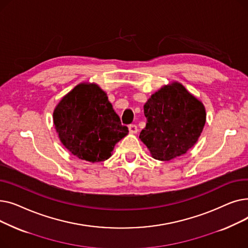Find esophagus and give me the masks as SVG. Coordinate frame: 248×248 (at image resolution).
Returning a JSON list of instances; mask_svg holds the SVG:
<instances>
[{
	"label": "esophagus",
	"mask_w": 248,
	"mask_h": 248,
	"mask_svg": "<svg viewBox=\"0 0 248 248\" xmlns=\"http://www.w3.org/2000/svg\"><path fill=\"white\" fill-rule=\"evenodd\" d=\"M128 131L131 134H137L138 133V126L136 124H129L128 125Z\"/></svg>",
	"instance_id": "obj_1"
}]
</instances>
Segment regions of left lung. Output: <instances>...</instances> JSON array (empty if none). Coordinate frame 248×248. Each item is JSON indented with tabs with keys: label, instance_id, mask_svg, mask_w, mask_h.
Here are the masks:
<instances>
[{
	"label": "left lung",
	"instance_id": "obj_1",
	"mask_svg": "<svg viewBox=\"0 0 248 248\" xmlns=\"http://www.w3.org/2000/svg\"><path fill=\"white\" fill-rule=\"evenodd\" d=\"M146 127L140 134L152 157L170 161L198 140L206 122L203 103L179 82L163 86L144 106Z\"/></svg>",
	"mask_w": 248,
	"mask_h": 248
}]
</instances>
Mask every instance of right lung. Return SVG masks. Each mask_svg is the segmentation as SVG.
<instances>
[{"instance_id": "obj_1", "label": "right lung", "mask_w": 248, "mask_h": 248, "mask_svg": "<svg viewBox=\"0 0 248 248\" xmlns=\"http://www.w3.org/2000/svg\"><path fill=\"white\" fill-rule=\"evenodd\" d=\"M63 146L78 159L108 160L128 129L123 125L107 93L94 83H80L65 95L53 112Z\"/></svg>"}]
</instances>
